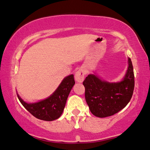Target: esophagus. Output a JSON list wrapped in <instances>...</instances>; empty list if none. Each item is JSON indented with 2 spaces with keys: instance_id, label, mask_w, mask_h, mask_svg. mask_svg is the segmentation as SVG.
Masks as SVG:
<instances>
[{
  "instance_id": "obj_1",
  "label": "esophagus",
  "mask_w": 150,
  "mask_h": 150,
  "mask_svg": "<svg viewBox=\"0 0 150 150\" xmlns=\"http://www.w3.org/2000/svg\"><path fill=\"white\" fill-rule=\"evenodd\" d=\"M84 77H85V73L83 71V69H79L75 73V80L78 83H82L83 80H84Z\"/></svg>"
}]
</instances>
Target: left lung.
I'll return each mask as SVG.
<instances>
[{
	"mask_svg": "<svg viewBox=\"0 0 150 150\" xmlns=\"http://www.w3.org/2000/svg\"><path fill=\"white\" fill-rule=\"evenodd\" d=\"M85 100L91 113L99 118L118 112L130 102L134 88L132 63L128 58V67L120 82L108 83L93 74L88 75L83 83Z\"/></svg>",
	"mask_w": 150,
	"mask_h": 150,
	"instance_id": "left-lung-1",
	"label": "left lung"
}]
</instances>
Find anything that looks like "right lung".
<instances>
[{
  "instance_id": "obj_1",
  "label": "right lung",
  "mask_w": 150,
  "mask_h": 150,
  "mask_svg": "<svg viewBox=\"0 0 150 150\" xmlns=\"http://www.w3.org/2000/svg\"><path fill=\"white\" fill-rule=\"evenodd\" d=\"M75 83L73 75L67 76L63 79L52 95L35 103H27L18 94L17 96L24 108L35 118L45 121H52L59 118L62 115L68 96Z\"/></svg>"
}]
</instances>
